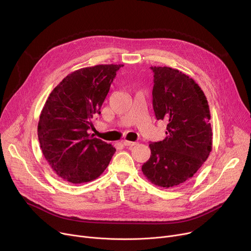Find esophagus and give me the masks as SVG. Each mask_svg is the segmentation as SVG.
Instances as JSON below:
<instances>
[{
    "instance_id": "esophagus-1",
    "label": "esophagus",
    "mask_w": 251,
    "mask_h": 251,
    "mask_svg": "<svg viewBox=\"0 0 251 251\" xmlns=\"http://www.w3.org/2000/svg\"><path fill=\"white\" fill-rule=\"evenodd\" d=\"M123 144L127 147H133L135 145H137V142H131V141H127V140H124L123 141Z\"/></svg>"
}]
</instances>
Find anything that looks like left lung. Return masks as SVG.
<instances>
[{
	"label": "left lung",
	"instance_id": "1",
	"mask_svg": "<svg viewBox=\"0 0 251 251\" xmlns=\"http://www.w3.org/2000/svg\"><path fill=\"white\" fill-rule=\"evenodd\" d=\"M151 69L153 108L157 120L167 122V136L149 145L151 156L142 172L152 184L169 189L188 181L208 158L210 113L203 91L193 78L168 66Z\"/></svg>",
	"mask_w": 251,
	"mask_h": 251
}]
</instances>
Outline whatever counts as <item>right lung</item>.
Returning <instances> with one entry per match:
<instances>
[{
    "mask_svg": "<svg viewBox=\"0 0 251 251\" xmlns=\"http://www.w3.org/2000/svg\"><path fill=\"white\" fill-rule=\"evenodd\" d=\"M123 64H99L77 69L50 92L40 115L42 152L63 181L87 183L109 165L116 149L90 136L92 118L100 114L116 71Z\"/></svg>",
    "mask_w": 251,
    "mask_h": 251,
    "instance_id": "add662e5",
    "label": "right lung"
}]
</instances>
